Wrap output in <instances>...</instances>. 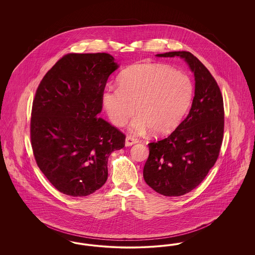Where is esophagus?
I'll return each mask as SVG.
<instances>
[{"label": "esophagus", "mask_w": 255, "mask_h": 255, "mask_svg": "<svg viewBox=\"0 0 255 255\" xmlns=\"http://www.w3.org/2000/svg\"><path fill=\"white\" fill-rule=\"evenodd\" d=\"M137 142V139L134 138L131 135H128L126 138H125V145L126 146H132L133 144H135Z\"/></svg>", "instance_id": "1"}]
</instances>
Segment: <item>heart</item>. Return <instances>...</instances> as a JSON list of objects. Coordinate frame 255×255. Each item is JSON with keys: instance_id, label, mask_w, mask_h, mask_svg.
<instances>
[{"instance_id": "heart-1", "label": "heart", "mask_w": 255, "mask_h": 255, "mask_svg": "<svg viewBox=\"0 0 255 255\" xmlns=\"http://www.w3.org/2000/svg\"><path fill=\"white\" fill-rule=\"evenodd\" d=\"M119 88L109 87L101 95L111 122L123 127L136 112L131 130L155 135L172 132L189 107L193 86L190 78L168 66L142 63L127 68L119 77Z\"/></svg>"}]
</instances>
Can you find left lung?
<instances>
[{"label":"left lung","mask_w":255,"mask_h":255,"mask_svg":"<svg viewBox=\"0 0 255 255\" xmlns=\"http://www.w3.org/2000/svg\"><path fill=\"white\" fill-rule=\"evenodd\" d=\"M156 56H179L194 74V97L187 117L167 137L148 144L149 157L143 168L144 181L151 188L178 197L197 187L218 158L224 103L215 79L192 53L170 51Z\"/></svg>","instance_id":"obj_1"}]
</instances>
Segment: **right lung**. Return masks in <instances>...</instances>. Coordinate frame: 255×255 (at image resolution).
I'll return each mask as SVG.
<instances>
[{"label": "right lung", "instance_id": "1", "mask_svg": "<svg viewBox=\"0 0 255 255\" xmlns=\"http://www.w3.org/2000/svg\"><path fill=\"white\" fill-rule=\"evenodd\" d=\"M120 65L108 53H70L42 79L32 104L30 138L37 165L62 193L83 197L108 178V158L125 135L98 118L101 95Z\"/></svg>", "mask_w": 255, "mask_h": 255}]
</instances>
